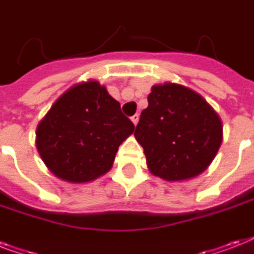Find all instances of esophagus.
Instances as JSON below:
<instances>
[{"mask_svg": "<svg viewBox=\"0 0 254 254\" xmlns=\"http://www.w3.org/2000/svg\"><path fill=\"white\" fill-rule=\"evenodd\" d=\"M131 120V123L134 124V125H137V123H138V120H139V116L138 115H134V116H131L130 117Z\"/></svg>", "mask_w": 254, "mask_h": 254, "instance_id": "esophagus-1", "label": "esophagus"}]
</instances>
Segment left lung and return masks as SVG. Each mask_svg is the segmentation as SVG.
<instances>
[{
    "label": "left lung",
    "mask_w": 254,
    "mask_h": 254,
    "mask_svg": "<svg viewBox=\"0 0 254 254\" xmlns=\"http://www.w3.org/2000/svg\"><path fill=\"white\" fill-rule=\"evenodd\" d=\"M134 130L151 174L165 181H185L203 173L223 139L221 120L192 89L165 83L147 96Z\"/></svg>",
    "instance_id": "1"
}]
</instances>
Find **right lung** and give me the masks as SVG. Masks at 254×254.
Segmentation results:
<instances>
[{
  "instance_id": "right-lung-1",
  "label": "right lung",
  "mask_w": 254,
  "mask_h": 254,
  "mask_svg": "<svg viewBox=\"0 0 254 254\" xmlns=\"http://www.w3.org/2000/svg\"><path fill=\"white\" fill-rule=\"evenodd\" d=\"M133 131L119 101L89 80L55 101L37 127V149L55 177L85 183L111 170L119 146Z\"/></svg>"
}]
</instances>
